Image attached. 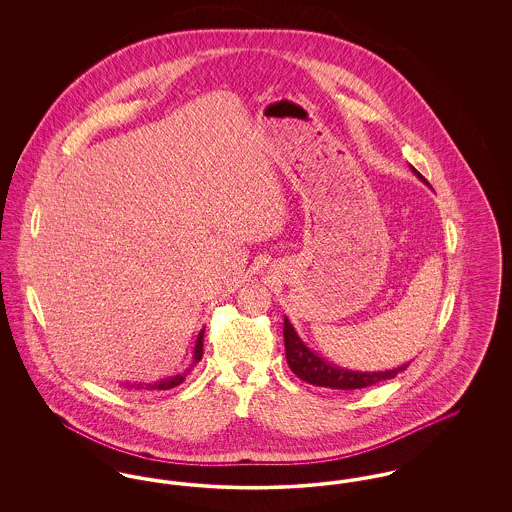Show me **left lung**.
<instances>
[{"label":"left lung","mask_w":512,"mask_h":512,"mask_svg":"<svg viewBox=\"0 0 512 512\" xmlns=\"http://www.w3.org/2000/svg\"><path fill=\"white\" fill-rule=\"evenodd\" d=\"M411 171L422 182H426V178L414 167H411ZM284 345H286L288 365H290L293 374L297 378H301L303 382H309L313 386L330 388V390H361V388H368V386H374L378 382L395 378L399 372H403L409 366L403 365L399 368H393V370H384V372H355V370L330 365L324 359H320L317 353H313L301 341L288 318H284Z\"/></svg>","instance_id":"obj_1"}]
</instances>
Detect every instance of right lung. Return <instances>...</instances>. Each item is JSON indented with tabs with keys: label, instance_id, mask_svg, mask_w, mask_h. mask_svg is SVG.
I'll return each mask as SVG.
<instances>
[{
	"label": "right lung",
	"instance_id": "right-lung-1",
	"mask_svg": "<svg viewBox=\"0 0 512 512\" xmlns=\"http://www.w3.org/2000/svg\"><path fill=\"white\" fill-rule=\"evenodd\" d=\"M203 332H205V330H201V332H199L197 341H195L194 361H192L190 368H186L182 374H176V376H171V378L159 380V382H155V384H146V390H171V388L180 386V384L186 380V376L190 374V370H192V368L201 361V357H203ZM126 386H128V388H138V390L142 388V386H130V384H126Z\"/></svg>",
	"mask_w": 512,
	"mask_h": 512
}]
</instances>
